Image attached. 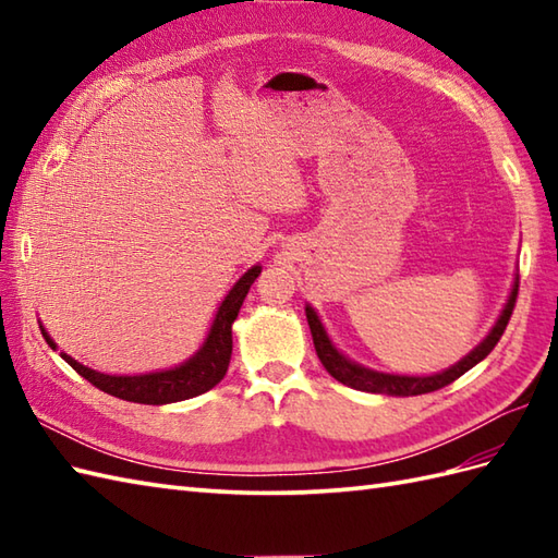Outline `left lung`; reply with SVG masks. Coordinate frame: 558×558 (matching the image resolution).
Here are the masks:
<instances>
[{
	"mask_svg": "<svg viewBox=\"0 0 558 558\" xmlns=\"http://www.w3.org/2000/svg\"><path fill=\"white\" fill-rule=\"evenodd\" d=\"M515 300H518V280L513 286L511 298H508V304H506L501 318L492 328V333L484 338L482 345H477L465 360H460L456 366H450V369H446L441 374H434V376H393V374H378L372 369H364V366L342 357V354L333 345H330L326 330H324L322 322H318V316L312 306H306V322H310V328H312V338H314V348H316L318 360H322L326 372L333 378H338L340 384H345L354 390H366V393H386V396L405 398V396L432 393V390L453 384L456 378H460L462 374L470 372L472 366L487 357V354L496 348V342L501 340L508 322H511V314L515 310Z\"/></svg>",
	"mask_w": 558,
	"mask_h": 558,
	"instance_id": "left-lung-1",
	"label": "left lung"
}]
</instances>
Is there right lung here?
Here are the masks:
<instances>
[{
    "instance_id": "right-lung-1",
    "label": "right lung",
    "mask_w": 558,
    "mask_h": 558,
    "mask_svg": "<svg viewBox=\"0 0 558 558\" xmlns=\"http://www.w3.org/2000/svg\"><path fill=\"white\" fill-rule=\"evenodd\" d=\"M258 272H260V266H254L252 270H246L240 280H236V286L230 290V294L225 298L222 306L216 314V322L210 326V333L204 342V348H201L192 360L184 362L182 366H174L170 372H156V374H144V376H110V374L88 369V366L71 360L64 352H62V360L71 366V369L86 378V381L105 390V393L129 400V402H141V405H168V402H180V400H189L194 396L206 393V390L220 384L222 376L228 374L230 354H232V324L242 310V302L246 298L248 288H252V282L258 278ZM43 338L52 350L57 348L52 338L45 333V328H43Z\"/></svg>"
}]
</instances>
